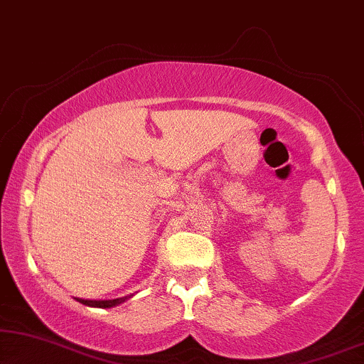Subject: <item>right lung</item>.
I'll return each mask as SVG.
<instances>
[{"instance_id": "right-lung-1", "label": "right lung", "mask_w": 364, "mask_h": 364, "mask_svg": "<svg viewBox=\"0 0 364 364\" xmlns=\"http://www.w3.org/2000/svg\"><path fill=\"white\" fill-rule=\"evenodd\" d=\"M79 303H82V305H87V306H96V308H111V306H116L119 303L126 301V296L124 298H116V300H81V298H76Z\"/></svg>"}]
</instances>
